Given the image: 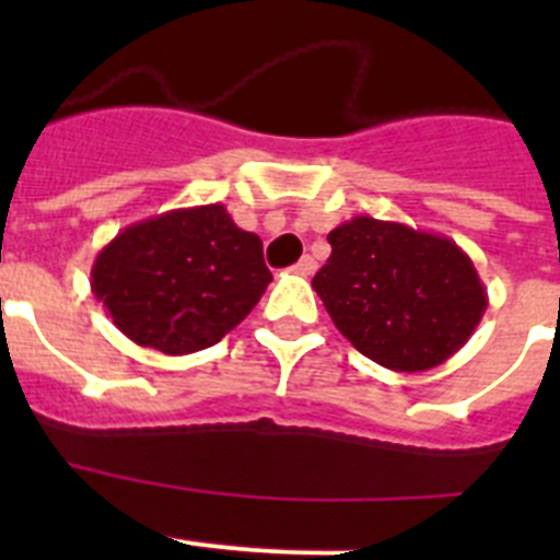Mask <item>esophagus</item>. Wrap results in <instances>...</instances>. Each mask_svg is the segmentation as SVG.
<instances>
[{
    "instance_id": "1",
    "label": "esophagus",
    "mask_w": 560,
    "mask_h": 560,
    "mask_svg": "<svg viewBox=\"0 0 560 560\" xmlns=\"http://www.w3.org/2000/svg\"><path fill=\"white\" fill-rule=\"evenodd\" d=\"M294 271H296V275H303V277L314 275V271H316V260L311 255H303V257H300V264L294 266Z\"/></svg>"
}]
</instances>
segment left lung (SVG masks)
I'll list each match as a JSON object with an SVG mask.
<instances>
[{"instance_id": "left-lung-1", "label": "left lung", "mask_w": 560, "mask_h": 560, "mask_svg": "<svg viewBox=\"0 0 560 560\" xmlns=\"http://www.w3.org/2000/svg\"><path fill=\"white\" fill-rule=\"evenodd\" d=\"M311 285L341 336L395 373L452 359L488 308V291L452 237L355 215L328 235Z\"/></svg>"}]
</instances>
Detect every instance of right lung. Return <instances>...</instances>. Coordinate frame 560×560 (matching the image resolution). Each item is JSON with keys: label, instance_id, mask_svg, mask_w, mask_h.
I'll list each match as a JSON object with an SVG mask.
<instances>
[{"label": "right lung", "instance_id": "obj_1", "mask_svg": "<svg viewBox=\"0 0 560 560\" xmlns=\"http://www.w3.org/2000/svg\"><path fill=\"white\" fill-rule=\"evenodd\" d=\"M271 283L264 244L224 205L182 207L131 224L92 266V294L140 348L185 355L212 348Z\"/></svg>", "mask_w": 560, "mask_h": 560}]
</instances>
